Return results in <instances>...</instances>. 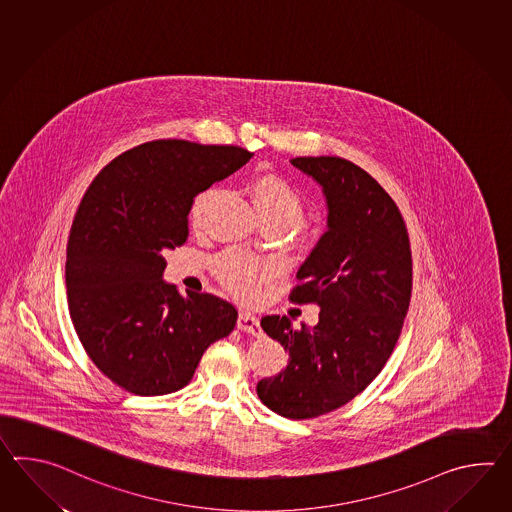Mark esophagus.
<instances>
[{"mask_svg":"<svg viewBox=\"0 0 512 512\" xmlns=\"http://www.w3.org/2000/svg\"><path fill=\"white\" fill-rule=\"evenodd\" d=\"M237 327L244 330V332H248V334H253V336H261L262 334L261 321L251 312H240Z\"/></svg>","mask_w":512,"mask_h":512,"instance_id":"obj_1","label":"esophagus"}]
</instances>
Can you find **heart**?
Masks as SVG:
<instances>
[{
    "instance_id": "b5f03b06",
    "label": "heart",
    "mask_w": 512,
    "mask_h": 512,
    "mask_svg": "<svg viewBox=\"0 0 512 512\" xmlns=\"http://www.w3.org/2000/svg\"><path fill=\"white\" fill-rule=\"evenodd\" d=\"M211 191L198 194L191 207V222L200 228L205 209L211 202ZM250 198L261 222L290 228L303 215V200L296 187L283 176L261 174L250 185ZM216 275L240 299H253L259 288L272 277V266L240 253H226L215 262Z\"/></svg>"
}]
</instances>
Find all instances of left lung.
<instances>
[{
	"instance_id": "1",
	"label": "left lung",
	"mask_w": 512,
	"mask_h": 512,
	"mask_svg": "<svg viewBox=\"0 0 512 512\" xmlns=\"http://www.w3.org/2000/svg\"><path fill=\"white\" fill-rule=\"evenodd\" d=\"M290 163L318 183L327 204V231L297 270L290 296L316 303L319 321L294 329L286 316L262 318L288 364L262 378L257 395L286 419H312L353 400L386 365L408 312L411 250L397 204L353 161Z\"/></svg>"
}]
</instances>
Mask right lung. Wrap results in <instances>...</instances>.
Masks as SVG:
<instances>
[{
  "label": "right lung",
  "instance_id": "add662e5",
  "mask_svg": "<svg viewBox=\"0 0 512 512\" xmlns=\"http://www.w3.org/2000/svg\"><path fill=\"white\" fill-rule=\"evenodd\" d=\"M239 147L158 139L126 150L91 182L71 226L69 314L91 362L141 397L187 386L205 349L237 323L235 307L163 279V251L189 237L194 196L239 171Z\"/></svg>",
  "mask_w": 512,
  "mask_h": 512
}]
</instances>
